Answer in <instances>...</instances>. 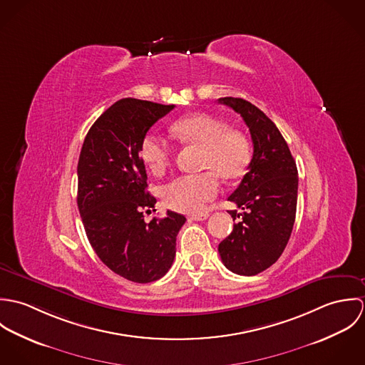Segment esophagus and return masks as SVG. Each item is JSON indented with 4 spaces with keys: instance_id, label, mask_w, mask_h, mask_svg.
<instances>
[{
    "instance_id": "1",
    "label": "esophagus",
    "mask_w": 365,
    "mask_h": 365,
    "mask_svg": "<svg viewBox=\"0 0 365 365\" xmlns=\"http://www.w3.org/2000/svg\"><path fill=\"white\" fill-rule=\"evenodd\" d=\"M209 217V213H198V215H191L190 219L191 220H207Z\"/></svg>"
}]
</instances>
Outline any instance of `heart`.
Masks as SVG:
<instances>
[{
  "mask_svg": "<svg viewBox=\"0 0 365 365\" xmlns=\"http://www.w3.org/2000/svg\"><path fill=\"white\" fill-rule=\"evenodd\" d=\"M171 133L184 143L201 148L197 174L180 175L164 185L161 191L167 207L184 213H198L205 209L217 191V177L232 180L239 177L250 158L246 138L208 113H191L171 125ZM140 157L148 168L161 175L171 160L170 146L156 133L149 132L140 142Z\"/></svg>",
  "mask_w": 365,
  "mask_h": 365,
  "instance_id": "obj_1",
  "label": "heart"
}]
</instances>
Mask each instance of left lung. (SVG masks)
<instances>
[{"instance_id":"obj_1","label":"left lung","mask_w":365,"mask_h":365,"mask_svg":"<svg viewBox=\"0 0 365 365\" xmlns=\"http://www.w3.org/2000/svg\"><path fill=\"white\" fill-rule=\"evenodd\" d=\"M219 103L240 113L253 140V157L239 187L227 198L232 233L219 243L225 267L239 275H256L279 259L291 237L298 200V170L275 123L256 105L233 97Z\"/></svg>"}]
</instances>
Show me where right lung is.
<instances>
[{
	"label": "right lung",
	"instance_id": "obj_1",
	"mask_svg": "<svg viewBox=\"0 0 365 365\" xmlns=\"http://www.w3.org/2000/svg\"><path fill=\"white\" fill-rule=\"evenodd\" d=\"M174 105L123 98L90 128L78 158L77 205L94 252L115 274L139 284L160 279L175 257L185 216L145 220L156 198L148 191L140 142Z\"/></svg>",
	"mask_w": 365,
	"mask_h": 365
}]
</instances>
